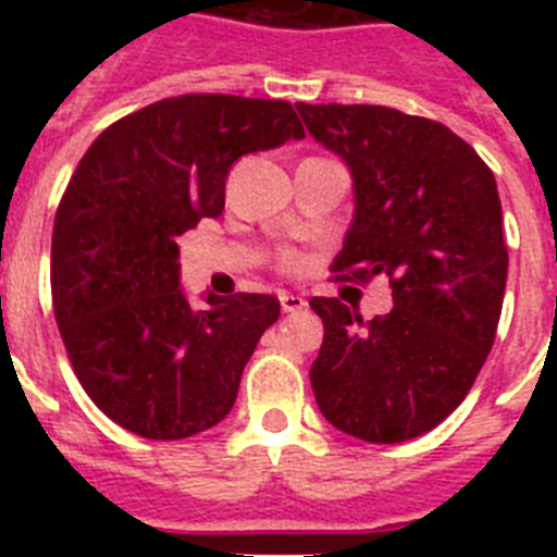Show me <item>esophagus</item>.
Wrapping results in <instances>:
<instances>
[{"label":"esophagus","mask_w":557,"mask_h":557,"mask_svg":"<svg viewBox=\"0 0 557 557\" xmlns=\"http://www.w3.org/2000/svg\"><path fill=\"white\" fill-rule=\"evenodd\" d=\"M278 301H282L284 312H301V309L307 307V301H304L301 295H293V293H282L278 295Z\"/></svg>","instance_id":"1"}]
</instances>
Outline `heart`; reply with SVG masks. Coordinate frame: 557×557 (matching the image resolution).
<instances>
[{"instance_id":"heart-1","label":"heart","mask_w":557,"mask_h":557,"mask_svg":"<svg viewBox=\"0 0 557 557\" xmlns=\"http://www.w3.org/2000/svg\"><path fill=\"white\" fill-rule=\"evenodd\" d=\"M282 264H284V268H295V264H298V256L287 253V256H284V259H282Z\"/></svg>"}]
</instances>
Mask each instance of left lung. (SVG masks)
<instances>
[{
    "label": "left lung",
    "mask_w": 557,
    "mask_h": 557,
    "mask_svg": "<svg viewBox=\"0 0 557 557\" xmlns=\"http://www.w3.org/2000/svg\"><path fill=\"white\" fill-rule=\"evenodd\" d=\"M295 108L354 178L334 278L385 273L393 287V309L373 321L339 298L309 301L323 321L309 371L314 401L346 435L401 444L460 405L494 346L508 282L494 172L424 116L337 102Z\"/></svg>",
    "instance_id": "1"
}]
</instances>
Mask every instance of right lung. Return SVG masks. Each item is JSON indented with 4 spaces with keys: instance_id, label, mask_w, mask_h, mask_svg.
<instances>
[{
    "instance_id": "right-lung-1",
    "label": "right lung",
    "mask_w": 557,
    "mask_h": 557,
    "mask_svg": "<svg viewBox=\"0 0 557 557\" xmlns=\"http://www.w3.org/2000/svg\"><path fill=\"white\" fill-rule=\"evenodd\" d=\"M304 139L293 106L184 95L100 133L63 191L52 228V307L83 391L111 421L181 441L231 412L278 298L181 289L178 236L220 218L239 156Z\"/></svg>"
}]
</instances>
